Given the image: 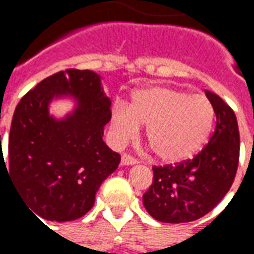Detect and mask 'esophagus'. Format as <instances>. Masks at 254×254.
I'll list each match as a JSON object with an SVG mask.
<instances>
[{
	"label": "esophagus",
	"mask_w": 254,
	"mask_h": 254,
	"mask_svg": "<svg viewBox=\"0 0 254 254\" xmlns=\"http://www.w3.org/2000/svg\"><path fill=\"white\" fill-rule=\"evenodd\" d=\"M121 165L122 166H133V165H137V160L132 158L130 155L124 154L121 158Z\"/></svg>",
	"instance_id": "obj_1"
}]
</instances>
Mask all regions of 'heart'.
Returning a JSON list of instances; mask_svg holds the SVG:
<instances>
[{
	"label": "heart",
	"mask_w": 254,
	"mask_h": 254,
	"mask_svg": "<svg viewBox=\"0 0 254 254\" xmlns=\"http://www.w3.org/2000/svg\"><path fill=\"white\" fill-rule=\"evenodd\" d=\"M111 130L116 143L124 144L145 127V137L165 163L193 158L211 136L215 107L205 95L152 85L134 91L127 107L111 110Z\"/></svg>",
	"instance_id": "b5f03b06"
}]
</instances>
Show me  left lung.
Wrapping results in <instances>:
<instances>
[{
  "mask_svg": "<svg viewBox=\"0 0 254 254\" xmlns=\"http://www.w3.org/2000/svg\"><path fill=\"white\" fill-rule=\"evenodd\" d=\"M216 114L208 145L193 159L152 167L154 182L143 194L147 212L163 223H188L218 205L234 181L240 159V132L234 111L222 98L205 91Z\"/></svg>",
  "mask_w": 254,
  "mask_h": 254,
  "instance_id": "8db88e82",
  "label": "left lung"
}]
</instances>
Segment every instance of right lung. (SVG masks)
<instances>
[{"mask_svg":"<svg viewBox=\"0 0 254 254\" xmlns=\"http://www.w3.org/2000/svg\"><path fill=\"white\" fill-rule=\"evenodd\" d=\"M58 100L72 103L63 117L50 113ZM110 107L102 76L88 69L49 76L16 106L8 167L2 152L0 165L36 218L69 222L94 207L96 191L121 160L103 141Z\"/></svg>","mask_w":254,"mask_h":254,"instance_id":"add662e5","label":"right lung"}]
</instances>
